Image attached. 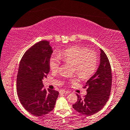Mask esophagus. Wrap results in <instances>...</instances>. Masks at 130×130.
Here are the masks:
<instances>
[{
    "instance_id": "esophagus-1",
    "label": "esophagus",
    "mask_w": 130,
    "mask_h": 130,
    "mask_svg": "<svg viewBox=\"0 0 130 130\" xmlns=\"http://www.w3.org/2000/svg\"><path fill=\"white\" fill-rule=\"evenodd\" d=\"M60 93H62V94H68V93H69V91L62 90H62L60 91Z\"/></svg>"
}]
</instances>
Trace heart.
Wrapping results in <instances>:
<instances>
[{
  "label": "heart",
  "mask_w": 130,
  "mask_h": 130,
  "mask_svg": "<svg viewBox=\"0 0 130 130\" xmlns=\"http://www.w3.org/2000/svg\"><path fill=\"white\" fill-rule=\"evenodd\" d=\"M62 61L66 63L73 64V70L81 79H86L94 74L98 65L96 54L93 51H88L85 47L74 46L59 53ZM49 67L51 71L59 70V58L52 55L49 59Z\"/></svg>",
  "instance_id": "b5f03b06"
}]
</instances>
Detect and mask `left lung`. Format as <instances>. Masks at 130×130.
<instances>
[{"instance_id":"left-lung-1","label":"left lung","mask_w":130,"mask_h":130,"mask_svg":"<svg viewBox=\"0 0 130 130\" xmlns=\"http://www.w3.org/2000/svg\"><path fill=\"white\" fill-rule=\"evenodd\" d=\"M100 64L96 72L88 80L84 88L87 94L84 98L76 94L78 100L73 108L83 115L91 116L101 110L108 101L112 85L111 65L107 55L100 49Z\"/></svg>"}]
</instances>
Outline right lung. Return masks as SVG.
Wrapping results in <instances>:
<instances>
[{"mask_svg":"<svg viewBox=\"0 0 130 130\" xmlns=\"http://www.w3.org/2000/svg\"><path fill=\"white\" fill-rule=\"evenodd\" d=\"M52 47L47 41H40L23 55L17 75V92L23 107L35 116H43L53 110L59 92L43 88L42 79L50 71Z\"/></svg>","mask_w":130,"mask_h":130,"instance_id":"obj_1","label":"right lung"}]
</instances>
